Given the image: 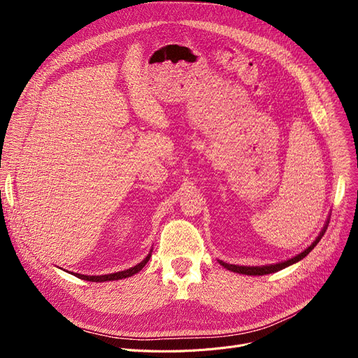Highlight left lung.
I'll use <instances>...</instances> for the list:
<instances>
[{"label":"left lung","mask_w":358,"mask_h":358,"mask_svg":"<svg viewBox=\"0 0 358 358\" xmlns=\"http://www.w3.org/2000/svg\"><path fill=\"white\" fill-rule=\"evenodd\" d=\"M328 223H329V222H327V224L324 227L322 232L319 234V236L312 242L310 247H308L303 252L297 254L296 257H293V258H290V259H287V261L278 262V264H270V266H262V267H247V266L228 264V262H223V261H219V262H220V266H223L227 270H231V271L239 273V274H247V275H264V274H271V273L280 271V270H283V268H286V267L294 264V262H297V261H300V259H303V258L316 247V243H317L319 241H321V238L324 236V234H325V231H327V228H328Z\"/></svg>","instance_id":"left-lung-1"}]
</instances>
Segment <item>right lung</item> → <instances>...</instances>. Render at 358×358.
<instances>
[{"instance_id":"obj_1","label":"right lung","mask_w":358,"mask_h":358,"mask_svg":"<svg viewBox=\"0 0 358 358\" xmlns=\"http://www.w3.org/2000/svg\"><path fill=\"white\" fill-rule=\"evenodd\" d=\"M150 252H152V250H150ZM150 252L146 255V258L143 261H141L139 264H136L135 267H130L124 271H119V273H113V274H104V275H84V274H78V273H73V275H77L78 278L81 280H87V281H96V283H101V281H113V280H122V278H126V277H130L134 275L136 273H139L145 266L146 262L149 261L150 258Z\"/></svg>"}]
</instances>
